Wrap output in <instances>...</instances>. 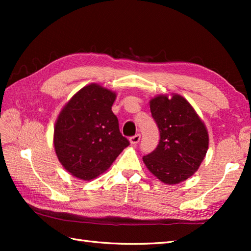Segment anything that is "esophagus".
<instances>
[{"label": "esophagus", "mask_w": 251, "mask_h": 251, "mask_svg": "<svg viewBox=\"0 0 251 251\" xmlns=\"http://www.w3.org/2000/svg\"><path fill=\"white\" fill-rule=\"evenodd\" d=\"M140 139H141V135H140V134H137V135H135V136L130 137L129 141H130V143H131L132 146H135V145H137L138 142L140 141Z\"/></svg>", "instance_id": "esophagus-1"}]
</instances>
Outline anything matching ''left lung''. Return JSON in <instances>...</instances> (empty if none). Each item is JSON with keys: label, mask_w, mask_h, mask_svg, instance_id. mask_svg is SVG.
Here are the masks:
<instances>
[{"label": "left lung", "mask_w": 251, "mask_h": 251, "mask_svg": "<svg viewBox=\"0 0 251 251\" xmlns=\"http://www.w3.org/2000/svg\"><path fill=\"white\" fill-rule=\"evenodd\" d=\"M150 110L161 138L155 150L143 156V163L165 184H178L193 176L204 161L209 145L207 128L178 94L152 98Z\"/></svg>", "instance_id": "left-lung-1"}]
</instances>
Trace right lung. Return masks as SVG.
Wrapping results in <instances>:
<instances>
[{
	"instance_id": "add662e5",
	"label": "right lung",
	"mask_w": 251,
	"mask_h": 251,
	"mask_svg": "<svg viewBox=\"0 0 251 251\" xmlns=\"http://www.w3.org/2000/svg\"><path fill=\"white\" fill-rule=\"evenodd\" d=\"M115 98L114 92L92 83L79 89L58 115L55 152L73 177L85 181L97 178L129 146L112 112Z\"/></svg>"
}]
</instances>
